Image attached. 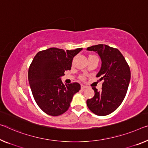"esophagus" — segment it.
<instances>
[{"label": "esophagus", "mask_w": 148, "mask_h": 148, "mask_svg": "<svg viewBox=\"0 0 148 148\" xmlns=\"http://www.w3.org/2000/svg\"><path fill=\"white\" fill-rule=\"evenodd\" d=\"M87 88V86L85 85H81V89H85V88Z\"/></svg>", "instance_id": "esophagus-1"}]
</instances>
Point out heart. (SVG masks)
I'll list each match as a JSON object with an SVG mask.
<instances>
[{
    "instance_id": "b5f03b06",
    "label": "heart",
    "mask_w": 148,
    "mask_h": 148,
    "mask_svg": "<svg viewBox=\"0 0 148 148\" xmlns=\"http://www.w3.org/2000/svg\"><path fill=\"white\" fill-rule=\"evenodd\" d=\"M89 57H96V58H97V56H90ZM80 78H81V79H82V80H84V79H85V76L83 75V76H81V77H80Z\"/></svg>"
}]
</instances>
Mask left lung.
Masks as SVG:
<instances>
[{"label":"left lung","instance_id":"left-lung-1","mask_svg":"<svg viewBox=\"0 0 148 148\" xmlns=\"http://www.w3.org/2000/svg\"><path fill=\"white\" fill-rule=\"evenodd\" d=\"M88 51H96L102 61L97 75L103 81L101 91L92 87L95 96L87 101L90 110L98 116H106L116 110L126 96L130 81V69L126 60L116 48L99 44L88 47Z\"/></svg>","mask_w":148,"mask_h":148}]
</instances>
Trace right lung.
I'll return each mask as SVG.
<instances>
[{"label":"right lung","instance_id":"add662e5","mask_svg":"<svg viewBox=\"0 0 148 148\" xmlns=\"http://www.w3.org/2000/svg\"><path fill=\"white\" fill-rule=\"evenodd\" d=\"M82 48L67 50L51 47L36 54L28 69V81L36 103L45 113L60 116L69 108L81 89L78 83L63 84L61 77L71 68L73 59Z\"/></svg>","mask_w":148,"mask_h":148}]
</instances>
